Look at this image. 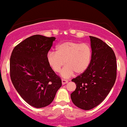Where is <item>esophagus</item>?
<instances>
[{"instance_id":"34e87169","label":"esophagus","mask_w":127,"mask_h":127,"mask_svg":"<svg viewBox=\"0 0 127 127\" xmlns=\"http://www.w3.org/2000/svg\"><path fill=\"white\" fill-rule=\"evenodd\" d=\"M68 82V80H62V85H65V84H66V83H67Z\"/></svg>"}]
</instances>
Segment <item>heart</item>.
<instances>
[{
	"label": "heart",
	"mask_w": 127,
	"mask_h": 127,
	"mask_svg": "<svg viewBox=\"0 0 127 127\" xmlns=\"http://www.w3.org/2000/svg\"><path fill=\"white\" fill-rule=\"evenodd\" d=\"M92 57V50L90 45L76 41H68L59 44L56 52L51 51L47 55V61L50 67L55 72L61 71V76L68 78L74 72L81 74L90 66Z\"/></svg>",
	"instance_id": "b5f03b06"
}]
</instances>
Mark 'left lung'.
I'll use <instances>...</instances> for the list:
<instances>
[{
  "mask_svg": "<svg viewBox=\"0 0 127 127\" xmlns=\"http://www.w3.org/2000/svg\"><path fill=\"white\" fill-rule=\"evenodd\" d=\"M92 57L87 70L71 81L76 90L71 94L73 103L90 110L102 102L112 88L117 76L116 57L111 47L100 39L90 36Z\"/></svg>",
  "mask_w": 127,
  "mask_h": 127,
  "instance_id": "1",
  "label": "left lung"
}]
</instances>
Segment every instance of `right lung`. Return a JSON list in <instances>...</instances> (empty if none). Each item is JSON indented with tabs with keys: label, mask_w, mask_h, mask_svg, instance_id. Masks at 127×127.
<instances>
[{
	"label": "right lung",
	"mask_w": 127,
	"mask_h": 127,
	"mask_svg": "<svg viewBox=\"0 0 127 127\" xmlns=\"http://www.w3.org/2000/svg\"><path fill=\"white\" fill-rule=\"evenodd\" d=\"M54 37L34 35L13 49L10 60L12 82L20 96L31 106L44 107L53 101L62 80L50 67L47 55Z\"/></svg>",
	"instance_id": "obj_1"
}]
</instances>
